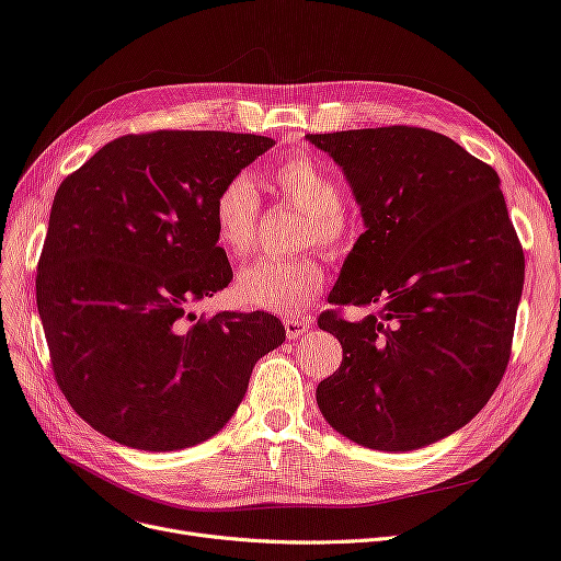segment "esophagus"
<instances>
[{
  "mask_svg": "<svg viewBox=\"0 0 561 561\" xmlns=\"http://www.w3.org/2000/svg\"><path fill=\"white\" fill-rule=\"evenodd\" d=\"M284 330H286V336L296 341L298 336H302L305 332L311 330V320L307 318H286L284 320Z\"/></svg>",
  "mask_w": 561,
  "mask_h": 561,
  "instance_id": "obj_1",
  "label": "esophagus"
}]
</instances>
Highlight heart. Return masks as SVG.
Wrapping results in <instances>:
<instances>
[{
  "label": "heart",
  "mask_w": 561,
  "mask_h": 561,
  "mask_svg": "<svg viewBox=\"0 0 561 561\" xmlns=\"http://www.w3.org/2000/svg\"><path fill=\"white\" fill-rule=\"evenodd\" d=\"M265 186L290 209L305 216L300 248H318L332 259L355 245V220L345 209V193L336 176L307 152H293L265 174ZM261 197L248 174H233L214 199L216 243L233 259H245L256 245ZM325 288V273L313 256L296 261L259 259L236 275L233 293L243 307L293 316L309 309Z\"/></svg>",
  "instance_id": "heart-1"
}]
</instances>
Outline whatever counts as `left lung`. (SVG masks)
Listing matches in <instances>:
<instances>
[{
    "label": "left lung",
    "mask_w": 561,
    "mask_h": 561,
    "mask_svg": "<svg viewBox=\"0 0 561 561\" xmlns=\"http://www.w3.org/2000/svg\"><path fill=\"white\" fill-rule=\"evenodd\" d=\"M345 172L366 231L318 328L343 362L316 400L325 421L373 450H414L463 427L503 379L525 256L497 172L421 127L307 134Z\"/></svg>",
    "instance_id": "8db88e82"
}]
</instances>
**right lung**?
Returning <instances> with one entry per match:
<instances>
[{
    "mask_svg": "<svg viewBox=\"0 0 561 561\" xmlns=\"http://www.w3.org/2000/svg\"><path fill=\"white\" fill-rule=\"evenodd\" d=\"M273 138L147 131L106 142L58 186L36 302L58 389L117 444L180 450L241 404L254 364L284 343L282 320L188 307L233 273L214 199Z\"/></svg>",
    "mask_w": 561,
    "mask_h": 561,
    "instance_id": "1",
    "label": "right lung"
}]
</instances>
